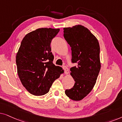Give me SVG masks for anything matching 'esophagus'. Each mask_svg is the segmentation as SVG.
<instances>
[{
    "mask_svg": "<svg viewBox=\"0 0 122 122\" xmlns=\"http://www.w3.org/2000/svg\"><path fill=\"white\" fill-rule=\"evenodd\" d=\"M62 68H63V69L64 70V72L66 74H69V69H68L67 66H63Z\"/></svg>",
    "mask_w": 122,
    "mask_h": 122,
    "instance_id": "34e87169",
    "label": "esophagus"
}]
</instances>
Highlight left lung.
<instances>
[{
    "instance_id": "8db88e82",
    "label": "left lung",
    "mask_w": 122,
    "mask_h": 122,
    "mask_svg": "<svg viewBox=\"0 0 122 122\" xmlns=\"http://www.w3.org/2000/svg\"><path fill=\"white\" fill-rule=\"evenodd\" d=\"M64 37L71 47V62L76 66L70 69L75 80L72 88L65 94L73 100H81L93 88L100 67L98 41L88 29L78 25L64 28Z\"/></svg>"
}]
</instances>
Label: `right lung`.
I'll return each instance as SVG.
<instances>
[{
  "label": "right lung",
  "instance_id": "1",
  "mask_svg": "<svg viewBox=\"0 0 122 122\" xmlns=\"http://www.w3.org/2000/svg\"><path fill=\"white\" fill-rule=\"evenodd\" d=\"M59 29H37L25 36L16 56L17 72L28 92L36 96L49 92L63 70L53 64L51 43Z\"/></svg>",
  "mask_w": 122,
  "mask_h": 122
}]
</instances>
